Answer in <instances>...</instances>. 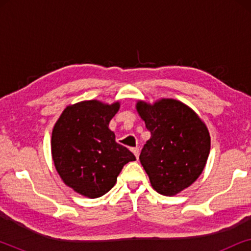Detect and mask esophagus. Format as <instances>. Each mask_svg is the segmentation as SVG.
<instances>
[{"label": "esophagus", "instance_id": "34e87169", "mask_svg": "<svg viewBox=\"0 0 251 251\" xmlns=\"http://www.w3.org/2000/svg\"><path fill=\"white\" fill-rule=\"evenodd\" d=\"M131 151H132V153L135 154L136 159H138V157H139V149H138V147H133Z\"/></svg>", "mask_w": 251, "mask_h": 251}]
</instances>
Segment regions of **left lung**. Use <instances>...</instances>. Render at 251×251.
<instances>
[{"mask_svg": "<svg viewBox=\"0 0 251 251\" xmlns=\"http://www.w3.org/2000/svg\"><path fill=\"white\" fill-rule=\"evenodd\" d=\"M136 108L151 132L140 163L157 193L176 195L191 186L204 169L210 152L207 126L176 99L163 98L152 105L139 100Z\"/></svg>", "mask_w": 251, "mask_h": 251, "instance_id": "left-lung-1", "label": "left lung"}]
</instances>
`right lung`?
I'll return each mask as SVG.
<instances>
[{"instance_id":"add662e5","label":"right lung","mask_w":251,"mask_h":251,"mask_svg":"<svg viewBox=\"0 0 251 251\" xmlns=\"http://www.w3.org/2000/svg\"><path fill=\"white\" fill-rule=\"evenodd\" d=\"M120 102L84 100L67 106L52 130L51 154L57 173L68 187L96 199L114 186L122 168L136 157L115 142L109 121Z\"/></svg>"}]
</instances>
